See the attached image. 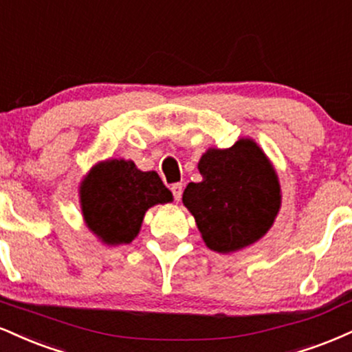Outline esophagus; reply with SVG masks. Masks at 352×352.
Returning a JSON list of instances; mask_svg holds the SVG:
<instances>
[{
  "mask_svg": "<svg viewBox=\"0 0 352 352\" xmlns=\"http://www.w3.org/2000/svg\"><path fill=\"white\" fill-rule=\"evenodd\" d=\"M170 190H172V193H173V198H175V200L179 201L180 198H182V193H184V185H182V184H173Z\"/></svg>",
  "mask_w": 352,
  "mask_h": 352,
  "instance_id": "esophagus-1",
  "label": "esophagus"
}]
</instances>
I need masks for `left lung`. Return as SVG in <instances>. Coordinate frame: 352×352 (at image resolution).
Here are the masks:
<instances>
[{
	"label": "left lung",
	"instance_id": "left-lung-1",
	"mask_svg": "<svg viewBox=\"0 0 352 352\" xmlns=\"http://www.w3.org/2000/svg\"><path fill=\"white\" fill-rule=\"evenodd\" d=\"M198 170L203 180L188 184L182 200L211 251H239L270 230L280 208V184L252 139H239L230 149H208Z\"/></svg>",
	"mask_w": 352,
	"mask_h": 352
}]
</instances>
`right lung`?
<instances>
[{
  "instance_id": "obj_1",
  "label": "right lung",
  "mask_w": 352,
  "mask_h": 352,
  "mask_svg": "<svg viewBox=\"0 0 352 352\" xmlns=\"http://www.w3.org/2000/svg\"><path fill=\"white\" fill-rule=\"evenodd\" d=\"M172 200L157 172H142L124 159L96 164L80 185L85 223L108 245L129 244L139 234L146 211Z\"/></svg>"
}]
</instances>
